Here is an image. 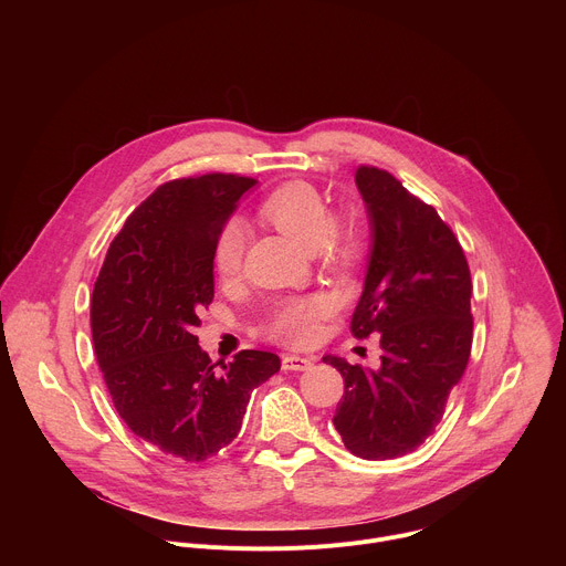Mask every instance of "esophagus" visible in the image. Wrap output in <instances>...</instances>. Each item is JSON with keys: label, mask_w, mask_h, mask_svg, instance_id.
Returning <instances> with one entry per match:
<instances>
[{"label": "esophagus", "mask_w": 566, "mask_h": 566, "mask_svg": "<svg viewBox=\"0 0 566 566\" xmlns=\"http://www.w3.org/2000/svg\"><path fill=\"white\" fill-rule=\"evenodd\" d=\"M311 365H313V360H311V358L291 356V354L282 356V369H286V371H304V369H308Z\"/></svg>", "instance_id": "obj_1"}]
</instances>
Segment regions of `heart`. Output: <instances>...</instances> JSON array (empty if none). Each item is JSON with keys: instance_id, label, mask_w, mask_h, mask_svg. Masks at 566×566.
I'll list each match as a JSON object with an SVG mask.
<instances>
[{"instance_id": "b5f03b06", "label": "heart", "mask_w": 566, "mask_h": 566, "mask_svg": "<svg viewBox=\"0 0 566 566\" xmlns=\"http://www.w3.org/2000/svg\"><path fill=\"white\" fill-rule=\"evenodd\" d=\"M260 214L280 232L295 239L322 258L343 262L358 251V237L329 210L327 199L306 181H289L275 188L260 203ZM249 228L241 219H228L212 247V264L221 277H234L244 264ZM334 302L327 295H313L286 302L273 317L269 334L284 345H308L317 336L319 319L329 315Z\"/></svg>"}]
</instances>
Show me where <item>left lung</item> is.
Instances as JSON below:
<instances>
[{"label":"left lung","instance_id":"obj_1","mask_svg":"<svg viewBox=\"0 0 566 566\" xmlns=\"http://www.w3.org/2000/svg\"><path fill=\"white\" fill-rule=\"evenodd\" d=\"M371 253L352 334H380V367L325 356L345 380L334 426L356 457L396 459L439 426L472 347L470 269L437 210L389 172L360 166Z\"/></svg>","mask_w":566,"mask_h":566}]
</instances>
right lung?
Returning <instances> with one entry per match:
<instances>
[{"instance_id":"obj_1","label":"right lung","mask_w":566,"mask_h":566,"mask_svg":"<svg viewBox=\"0 0 566 566\" xmlns=\"http://www.w3.org/2000/svg\"><path fill=\"white\" fill-rule=\"evenodd\" d=\"M255 184L214 172L158 186L114 237L94 286L92 336L114 408L136 437L184 461L223 450L253 389L280 371L258 349L217 367L195 336L214 297V239Z\"/></svg>"}]
</instances>
